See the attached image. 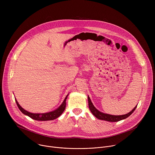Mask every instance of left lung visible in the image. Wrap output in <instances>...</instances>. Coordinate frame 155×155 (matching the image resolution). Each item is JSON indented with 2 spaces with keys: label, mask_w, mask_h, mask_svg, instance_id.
<instances>
[{
  "label": "left lung",
  "mask_w": 155,
  "mask_h": 155,
  "mask_svg": "<svg viewBox=\"0 0 155 155\" xmlns=\"http://www.w3.org/2000/svg\"><path fill=\"white\" fill-rule=\"evenodd\" d=\"M87 100H88V105H89V108H90V110H91V113L99 120H105V121H110V122H117L120 120L126 119V118L129 117L132 113L134 112V111L136 110V108H137V105L133 109L131 110L130 112H129L128 114H127L126 115H112L104 114V113H102V112L99 111V110L97 109H96V108L94 106L90 97L88 96H87Z\"/></svg>",
  "instance_id": "obj_1"
}]
</instances>
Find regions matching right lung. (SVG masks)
Instances as JSON below:
<instances>
[{
	"label": "right lung",
	"mask_w": 155,
	"mask_h": 155,
	"mask_svg": "<svg viewBox=\"0 0 155 155\" xmlns=\"http://www.w3.org/2000/svg\"><path fill=\"white\" fill-rule=\"evenodd\" d=\"M68 95L69 94H68L67 96L65 97V98L64 99L62 104L57 109L53 110V111H52V112H48V113H44V114H33V113L28 112L26 110H25L23 108H22L20 106V105L18 104V101H16V99H15V101H16V103L19 109L20 110V111L23 114L28 115V117H29L30 118H31L32 119H34L35 120L48 121V120H54V119L58 118L63 113V112L64 111V110L65 108L66 99H67Z\"/></svg>",
	"instance_id": "right-lung-1"
}]
</instances>
